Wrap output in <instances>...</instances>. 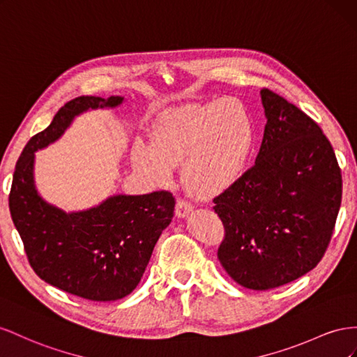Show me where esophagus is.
I'll return each mask as SVG.
<instances>
[{"mask_svg":"<svg viewBox=\"0 0 357 357\" xmlns=\"http://www.w3.org/2000/svg\"><path fill=\"white\" fill-rule=\"evenodd\" d=\"M195 209V206H192V203L185 200V199H179L178 203H176V215L178 217H187L188 213Z\"/></svg>","mask_w":357,"mask_h":357,"instance_id":"34e87169","label":"esophagus"}]
</instances>
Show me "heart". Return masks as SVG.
I'll return each mask as SVG.
<instances>
[{"mask_svg": "<svg viewBox=\"0 0 357 357\" xmlns=\"http://www.w3.org/2000/svg\"><path fill=\"white\" fill-rule=\"evenodd\" d=\"M254 127L245 105L220 98L162 115L151 131V145L136 142L133 166L155 184H169L182 166L187 188L215 197L245 175L254 149Z\"/></svg>", "mask_w": 357, "mask_h": 357, "instance_id": "1", "label": "heart"}]
</instances>
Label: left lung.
<instances>
[{"label":"left lung","instance_id":"obj_1","mask_svg":"<svg viewBox=\"0 0 357 357\" xmlns=\"http://www.w3.org/2000/svg\"><path fill=\"white\" fill-rule=\"evenodd\" d=\"M266 126L256 165L213 199L224 226L218 260L242 287L271 290L317 266L342 196L341 169L317 122L263 88Z\"/></svg>","mask_w":357,"mask_h":357}]
</instances>
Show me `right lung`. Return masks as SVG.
Here are the masks:
<instances>
[{"label":"right lung","mask_w":357,"mask_h":357,"mask_svg":"<svg viewBox=\"0 0 357 357\" xmlns=\"http://www.w3.org/2000/svg\"><path fill=\"white\" fill-rule=\"evenodd\" d=\"M124 97L82 96L61 107L47 128L20 154L8 208L34 272L50 286L88 301L126 298L144 275L152 250L175 211L169 191L110 196L98 206L64 212L42 199L34 184L36 151L54 144L89 109L119 106Z\"/></svg>","instance_id":"obj_1"}]
</instances>
